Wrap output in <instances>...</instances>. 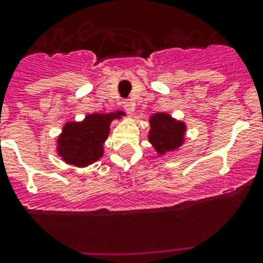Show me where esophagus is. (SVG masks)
<instances>
[{"mask_svg": "<svg viewBox=\"0 0 263 263\" xmlns=\"http://www.w3.org/2000/svg\"><path fill=\"white\" fill-rule=\"evenodd\" d=\"M121 104H123L124 110H126V111H128V112H132L133 110H134V103H132V101L124 100Z\"/></svg>", "mask_w": 263, "mask_h": 263, "instance_id": "obj_1", "label": "esophagus"}]
</instances>
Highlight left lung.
<instances>
[{
    "label": "left lung",
    "mask_w": 263,
    "mask_h": 263,
    "mask_svg": "<svg viewBox=\"0 0 263 263\" xmlns=\"http://www.w3.org/2000/svg\"><path fill=\"white\" fill-rule=\"evenodd\" d=\"M187 124L164 111L149 117L148 142L159 157L176 153L185 143Z\"/></svg>",
    "instance_id": "left-lung-1"
}]
</instances>
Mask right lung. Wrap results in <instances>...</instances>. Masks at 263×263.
<instances>
[{
  "instance_id": "obj_1",
  "label": "right lung",
  "mask_w": 263,
  "mask_h": 263,
  "mask_svg": "<svg viewBox=\"0 0 263 263\" xmlns=\"http://www.w3.org/2000/svg\"><path fill=\"white\" fill-rule=\"evenodd\" d=\"M126 114L121 110L99 114H87L81 121H69L56 139V153L66 164L78 168L98 162L104 155V144L110 134L114 120H121Z\"/></svg>"
}]
</instances>
